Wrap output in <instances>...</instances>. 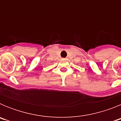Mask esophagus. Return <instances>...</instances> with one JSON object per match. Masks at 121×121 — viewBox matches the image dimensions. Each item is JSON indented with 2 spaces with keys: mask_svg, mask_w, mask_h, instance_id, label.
Returning a JSON list of instances; mask_svg holds the SVG:
<instances>
[{
  "mask_svg": "<svg viewBox=\"0 0 121 121\" xmlns=\"http://www.w3.org/2000/svg\"><path fill=\"white\" fill-rule=\"evenodd\" d=\"M67 58H63V60H67Z\"/></svg>",
  "mask_w": 121,
  "mask_h": 121,
  "instance_id": "1",
  "label": "esophagus"
}]
</instances>
